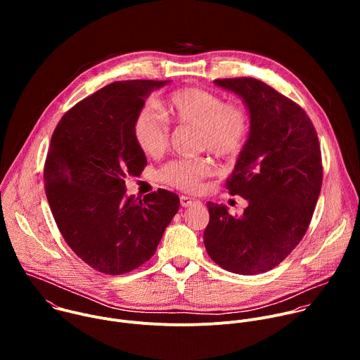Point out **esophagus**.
<instances>
[{
  "label": "esophagus",
  "mask_w": 360,
  "mask_h": 360,
  "mask_svg": "<svg viewBox=\"0 0 360 360\" xmlns=\"http://www.w3.org/2000/svg\"><path fill=\"white\" fill-rule=\"evenodd\" d=\"M199 203L200 202L193 199V198H189V196H185V195L181 196V205L184 208H191V207H195V205H199Z\"/></svg>",
  "instance_id": "esophagus-1"
}]
</instances>
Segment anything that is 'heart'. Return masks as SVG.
<instances>
[{"label":"heart","mask_w":360,"mask_h":360,"mask_svg":"<svg viewBox=\"0 0 360 360\" xmlns=\"http://www.w3.org/2000/svg\"><path fill=\"white\" fill-rule=\"evenodd\" d=\"M172 121L198 129V148L222 160L236 158L243 149L250 117L240 104H231L224 96L208 89L186 86L174 91L168 99ZM171 129L167 118L153 105L139 110L134 121V138L148 157L157 158L169 145ZM214 171L211 161L174 160L160 171V179L182 191H196L202 179Z\"/></svg>","instance_id":"heart-1"}]
</instances>
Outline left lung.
Masks as SVG:
<instances>
[{
	"label": "left lung",
	"mask_w": 360,
	"mask_h": 360,
	"mask_svg": "<svg viewBox=\"0 0 360 360\" xmlns=\"http://www.w3.org/2000/svg\"><path fill=\"white\" fill-rule=\"evenodd\" d=\"M239 95L250 132L225 188L248 200L243 214L208 202L203 243L211 259L239 275L278 266L309 228L322 188V153L306 112L285 95L250 77L214 81Z\"/></svg>",
	"instance_id": "8db88e82"
}]
</instances>
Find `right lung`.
I'll list each match as a JSON object with an SVG mask.
<instances>
[{
    "label": "right lung",
    "instance_id": "obj_1",
    "mask_svg": "<svg viewBox=\"0 0 360 360\" xmlns=\"http://www.w3.org/2000/svg\"><path fill=\"white\" fill-rule=\"evenodd\" d=\"M168 81H117L64 114L44 167L45 193L57 226L77 256L107 275L128 274L149 261L179 198L158 189L138 200L125 178L138 176L146 158L134 121L149 94Z\"/></svg>",
    "mask_w": 360,
    "mask_h": 360
}]
</instances>
